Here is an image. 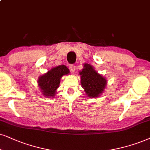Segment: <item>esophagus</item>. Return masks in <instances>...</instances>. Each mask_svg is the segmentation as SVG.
Wrapping results in <instances>:
<instances>
[{"label":"esophagus","mask_w":150,"mask_h":150,"mask_svg":"<svg viewBox=\"0 0 150 150\" xmlns=\"http://www.w3.org/2000/svg\"><path fill=\"white\" fill-rule=\"evenodd\" d=\"M69 70L72 73H73L74 72H75V65H74V64H71V65H69Z\"/></svg>","instance_id":"obj_1"}]
</instances>
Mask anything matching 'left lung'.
Wrapping results in <instances>:
<instances>
[{
    "label": "left lung",
    "mask_w": 150,
    "mask_h": 150,
    "mask_svg": "<svg viewBox=\"0 0 150 150\" xmlns=\"http://www.w3.org/2000/svg\"><path fill=\"white\" fill-rule=\"evenodd\" d=\"M84 67L79 72L81 86L88 97H98L105 89L107 79L98 74L90 64H84Z\"/></svg>",
    "instance_id": "obj_1"
}]
</instances>
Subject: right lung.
I'll list each match as a JSON object with an SVG mask.
<instances>
[{"label":"right lung","mask_w":150,"mask_h":150,"mask_svg":"<svg viewBox=\"0 0 150 150\" xmlns=\"http://www.w3.org/2000/svg\"><path fill=\"white\" fill-rule=\"evenodd\" d=\"M69 70L64 65L52 68L48 73L39 77L38 84L43 95L47 98L54 96L56 90L59 86L60 79L64 75L69 73Z\"/></svg>","instance_id":"add662e5"}]
</instances>
